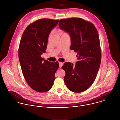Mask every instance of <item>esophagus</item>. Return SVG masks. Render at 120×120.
<instances>
[{"instance_id": "obj_1", "label": "esophagus", "mask_w": 120, "mask_h": 120, "mask_svg": "<svg viewBox=\"0 0 120 120\" xmlns=\"http://www.w3.org/2000/svg\"><path fill=\"white\" fill-rule=\"evenodd\" d=\"M59 67L60 68H62L63 65V63H61V62H59Z\"/></svg>"}]
</instances>
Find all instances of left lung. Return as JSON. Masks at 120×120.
I'll return each instance as SVG.
<instances>
[{
	"mask_svg": "<svg viewBox=\"0 0 120 120\" xmlns=\"http://www.w3.org/2000/svg\"><path fill=\"white\" fill-rule=\"evenodd\" d=\"M59 28L71 36V49L77 52L75 65L65 62L64 81L68 89L75 93L88 89L96 79L101 61L98 31L92 23L81 18H71L59 21Z\"/></svg>",
	"mask_w": 120,
	"mask_h": 120,
	"instance_id": "1",
	"label": "left lung"
}]
</instances>
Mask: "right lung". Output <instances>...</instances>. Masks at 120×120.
Returning a JSON list of instances; mask_svg holds the SVG:
<instances>
[{
  "instance_id": "add662e5",
  "label": "right lung",
  "mask_w": 120,
  "mask_h": 120,
  "mask_svg": "<svg viewBox=\"0 0 120 120\" xmlns=\"http://www.w3.org/2000/svg\"><path fill=\"white\" fill-rule=\"evenodd\" d=\"M59 20L43 19L29 25L22 35L19 57L24 78L28 85L38 92H45L52 87L58 62H50L41 57L46 52L48 37Z\"/></svg>"
}]
</instances>
